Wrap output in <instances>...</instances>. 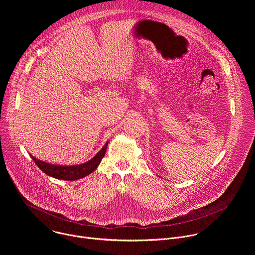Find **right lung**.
I'll return each mask as SVG.
<instances>
[{
  "mask_svg": "<svg viewBox=\"0 0 255 255\" xmlns=\"http://www.w3.org/2000/svg\"><path fill=\"white\" fill-rule=\"evenodd\" d=\"M108 141L103 146V148L89 161L82 163V164H75V165H59V164H52L38 158L34 157L32 154L30 156L34 160V162L37 164V166L47 175L52 176L57 179L62 180H77L82 177H85L95 171L99 164L101 163L108 146Z\"/></svg>",
  "mask_w": 255,
  "mask_h": 255,
  "instance_id": "obj_1",
  "label": "right lung"
}]
</instances>
